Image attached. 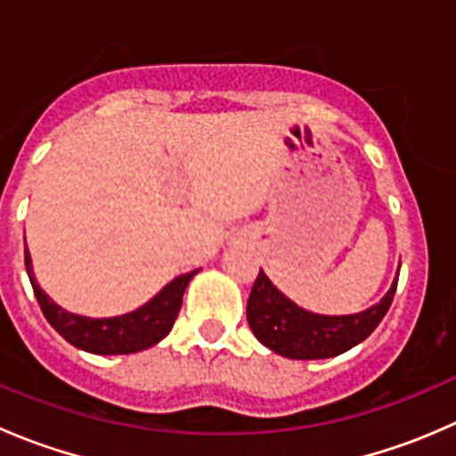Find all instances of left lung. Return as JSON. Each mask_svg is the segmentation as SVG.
Here are the masks:
<instances>
[{
    "instance_id": "8db88e82",
    "label": "left lung",
    "mask_w": 456,
    "mask_h": 456,
    "mask_svg": "<svg viewBox=\"0 0 456 456\" xmlns=\"http://www.w3.org/2000/svg\"><path fill=\"white\" fill-rule=\"evenodd\" d=\"M397 280L399 269L386 296L360 314L322 315L289 300L260 269L247 302V322L257 342L289 360H326L342 355L348 348L364 342L384 320Z\"/></svg>"
}]
</instances>
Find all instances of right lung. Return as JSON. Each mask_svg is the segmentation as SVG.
<instances>
[{
  "label": "right lung",
  "instance_id": "add662e5",
  "mask_svg": "<svg viewBox=\"0 0 456 456\" xmlns=\"http://www.w3.org/2000/svg\"><path fill=\"white\" fill-rule=\"evenodd\" d=\"M26 273H28L32 291L37 302L44 311L45 320L66 342L77 346L79 351L94 353V355H130V353L145 351L167 338L172 330L174 320L183 305V293L200 269L183 273L165 284L151 300L141 305L130 314L114 317H87L70 314L59 306L44 289L39 287L32 269V257L28 247L24 254Z\"/></svg>",
  "mask_w": 456,
  "mask_h": 456
}]
</instances>
